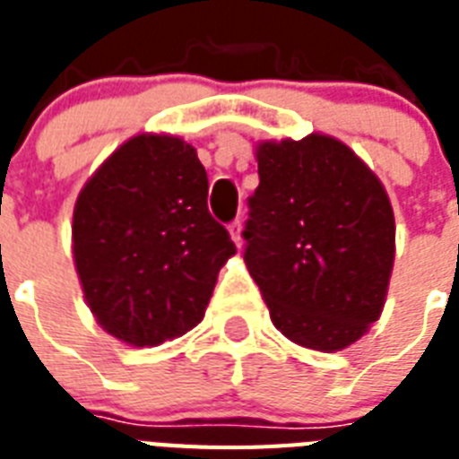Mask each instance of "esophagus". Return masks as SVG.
I'll use <instances>...</instances> for the list:
<instances>
[{
	"mask_svg": "<svg viewBox=\"0 0 459 459\" xmlns=\"http://www.w3.org/2000/svg\"><path fill=\"white\" fill-rule=\"evenodd\" d=\"M229 233L230 238H233V243L240 247V243H243V223L238 221V219L233 223H229Z\"/></svg>",
	"mask_w": 459,
	"mask_h": 459,
	"instance_id": "obj_1",
	"label": "esophagus"
}]
</instances>
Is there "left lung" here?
Returning a JSON list of instances; mask_svg holds the SVG:
<instances>
[{
	"label": "left lung",
	"mask_w": 459,
	"mask_h": 459,
	"mask_svg": "<svg viewBox=\"0 0 459 459\" xmlns=\"http://www.w3.org/2000/svg\"><path fill=\"white\" fill-rule=\"evenodd\" d=\"M245 264L273 326L302 348L335 352L381 316L395 219L381 180L348 145L312 133L259 143Z\"/></svg>",
	"instance_id": "1"
}]
</instances>
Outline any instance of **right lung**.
<instances>
[{
	"mask_svg": "<svg viewBox=\"0 0 459 459\" xmlns=\"http://www.w3.org/2000/svg\"><path fill=\"white\" fill-rule=\"evenodd\" d=\"M209 180L186 140L143 133L118 147L78 195L74 259L97 324L152 348L204 316L236 245L207 209Z\"/></svg>",
	"mask_w": 459,
	"mask_h": 459,
	"instance_id": "right-lung-1",
	"label": "right lung"
}]
</instances>
